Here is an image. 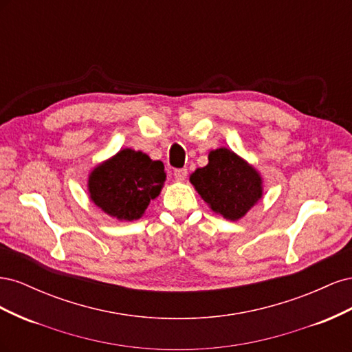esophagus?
<instances>
[{
    "label": "esophagus",
    "mask_w": 352,
    "mask_h": 352,
    "mask_svg": "<svg viewBox=\"0 0 352 352\" xmlns=\"http://www.w3.org/2000/svg\"><path fill=\"white\" fill-rule=\"evenodd\" d=\"M188 176V170L186 168H176L175 170V179L177 180V182H184V180L186 179Z\"/></svg>",
    "instance_id": "1"
}]
</instances>
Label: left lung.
<instances>
[{
  "label": "left lung",
  "mask_w": 352,
  "mask_h": 352,
  "mask_svg": "<svg viewBox=\"0 0 352 352\" xmlns=\"http://www.w3.org/2000/svg\"><path fill=\"white\" fill-rule=\"evenodd\" d=\"M212 211L232 221L239 220L263 195L257 170L228 148L208 154V164L189 177Z\"/></svg>",
  "instance_id": "1"
}]
</instances>
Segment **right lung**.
Instances as JSON below:
<instances>
[{
	"mask_svg": "<svg viewBox=\"0 0 352 352\" xmlns=\"http://www.w3.org/2000/svg\"><path fill=\"white\" fill-rule=\"evenodd\" d=\"M166 182L162 162L131 148L117 153L92 170L89 197L104 212L117 220H138L158 197Z\"/></svg>",
	"mask_w": 352,
	"mask_h": 352,
	"instance_id": "1",
	"label": "right lung"
}]
</instances>
